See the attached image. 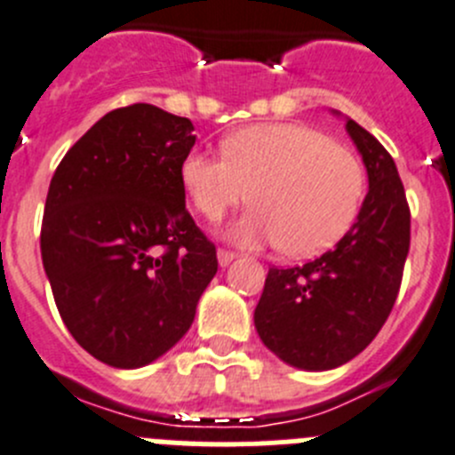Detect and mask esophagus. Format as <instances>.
<instances>
[{"mask_svg": "<svg viewBox=\"0 0 455 455\" xmlns=\"http://www.w3.org/2000/svg\"><path fill=\"white\" fill-rule=\"evenodd\" d=\"M233 260H235V253L227 251V249H220V251H218V262H220V267H228Z\"/></svg>", "mask_w": 455, "mask_h": 455, "instance_id": "1", "label": "esophagus"}]
</instances>
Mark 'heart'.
Wrapping results in <instances>:
<instances>
[{"label": "heart", "mask_w": 455, "mask_h": 455, "mask_svg": "<svg viewBox=\"0 0 455 455\" xmlns=\"http://www.w3.org/2000/svg\"><path fill=\"white\" fill-rule=\"evenodd\" d=\"M180 181L195 211L211 222L251 199L256 208L228 228V237L240 244H280L291 258L334 247L366 195L362 159L303 123L233 132L222 141V156L190 150L181 159Z\"/></svg>", "instance_id": "obj_1"}]
</instances>
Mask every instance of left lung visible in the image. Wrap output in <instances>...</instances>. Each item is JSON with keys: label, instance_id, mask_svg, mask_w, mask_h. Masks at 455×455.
I'll list each match as a JSON object with an SVG mask.
<instances>
[{"label": "left lung", "instance_id": "1", "mask_svg": "<svg viewBox=\"0 0 455 455\" xmlns=\"http://www.w3.org/2000/svg\"><path fill=\"white\" fill-rule=\"evenodd\" d=\"M346 130L368 172V195L337 247L303 267H271L253 323L278 359L332 371L355 359L386 323L402 285L411 211L397 165L352 118Z\"/></svg>", "mask_w": 455, "mask_h": 455}]
</instances>
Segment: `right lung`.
Returning a JSON list of instances; mask_svg holds the SVG:
<instances>
[{
	"label": "right lung",
	"instance_id": "right-lung-1",
	"mask_svg": "<svg viewBox=\"0 0 455 455\" xmlns=\"http://www.w3.org/2000/svg\"><path fill=\"white\" fill-rule=\"evenodd\" d=\"M193 130L155 105L114 109L51 180L42 265L71 337L108 366L141 368L165 355L218 271L180 181Z\"/></svg>",
	"mask_w": 455,
	"mask_h": 455
}]
</instances>
